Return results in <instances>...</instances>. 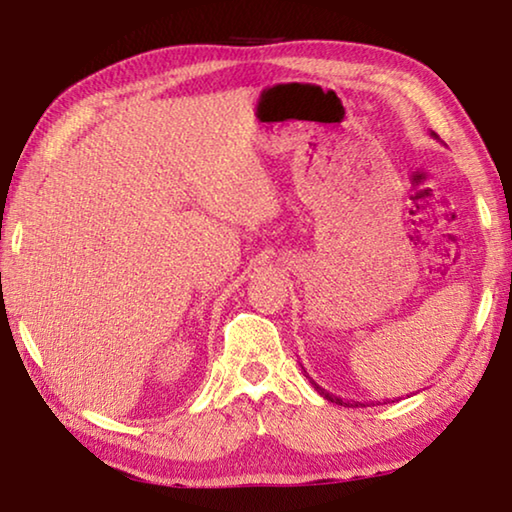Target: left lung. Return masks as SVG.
Masks as SVG:
<instances>
[{
    "label": "left lung",
    "mask_w": 512,
    "mask_h": 512,
    "mask_svg": "<svg viewBox=\"0 0 512 512\" xmlns=\"http://www.w3.org/2000/svg\"><path fill=\"white\" fill-rule=\"evenodd\" d=\"M433 137H436V133H431ZM302 370H305V368H302ZM305 375H307V370H305ZM309 377V375H307ZM309 381H311V386H314L316 388V391L320 393V395H323L325 397V400L327 402H336V404H341V406H368V402H350V400H343V397H336V395H332V393H329V391H325V388L323 386H318L316 384V381L314 379H311L309 377ZM372 406H375V402H370ZM386 404V402H384Z\"/></svg>",
    "instance_id": "8db88e82"
}]
</instances>
